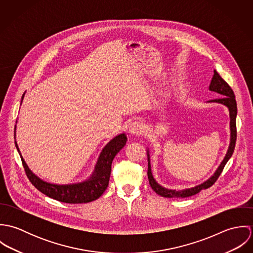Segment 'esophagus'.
I'll return each mask as SVG.
<instances>
[{"label":"esophagus","instance_id":"esophagus-1","mask_svg":"<svg viewBox=\"0 0 253 253\" xmlns=\"http://www.w3.org/2000/svg\"><path fill=\"white\" fill-rule=\"evenodd\" d=\"M128 131L133 135H140L142 134V132H144V126L141 122L135 121L130 124L128 127Z\"/></svg>","mask_w":253,"mask_h":253}]
</instances>
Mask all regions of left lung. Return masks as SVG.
<instances>
[{
  "mask_svg": "<svg viewBox=\"0 0 253 253\" xmlns=\"http://www.w3.org/2000/svg\"><path fill=\"white\" fill-rule=\"evenodd\" d=\"M213 77L211 79V84L209 86V89L211 91L217 92L220 94V97L216 99L210 100L208 102H215V103H220L225 105L228 110H229V115H230V144L228 147V151L226 153V156L224 157V160L221 162L220 166L218 167L216 171L214 174L209 178L208 180L203 182L200 185H197L192 188L184 189V190H171V189H167L163 186H161L157 181L155 180L153 174H152V169H151V163H150V154H149V149L147 150V157H148V179L150 186L152 189L160 196L165 197V198H187L194 196L201 192L203 189H208L211 186H212L215 181L218 179L219 175L221 174L225 165L227 162L230 160V158L233 155V152L235 150V145H236V140H237V126H236V118H237V102L235 98V94L233 89L230 87V85L220 77V75L217 73L216 70L213 71Z\"/></svg>",
  "mask_w": 253,
  "mask_h": 253,
  "instance_id": "obj_1",
  "label": "left lung"
}]
</instances>
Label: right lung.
Returning <instances> with one entry per match:
<instances>
[{
  "label": "right lung",
  "mask_w": 253,
  "mask_h": 253,
  "mask_svg": "<svg viewBox=\"0 0 253 253\" xmlns=\"http://www.w3.org/2000/svg\"><path fill=\"white\" fill-rule=\"evenodd\" d=\"M24 95H25V92L22 95L21 103L24 98ZM15 128H16V126H15ZM14 138H15V131H14ZM126 140L127 138L125 133L119 134L116 137H114L102 149L98 157L97 163L95 165L94 170L88 179L80 183L65 184V185L53 184V183L45 182L39 178L26 165L25 161L23 160L19 152V148L17 146L16 141H15V146L20 155L27 177L40 192H42V194H44L49 198H52L62 203L84 204V203H89L97 200L107 189L110 174H111L112 162L115 156L125 147Z\"/></svg>",
  "instance_id": "obj_1"
}]
</instances>
